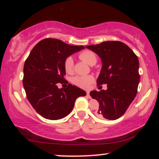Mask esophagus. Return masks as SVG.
<instances>
[{
	"instance_id": "34e87169",
	"label": "esophagus",
	"mask_w": 159,
	"mask_h": 159,
	"mask_svg": "<svg viewBox=\"0 0 159 159\" xmlns=\"http://www.w3.org/2000/svg\"><path fill=\"white\" fill-rule=\"evenodd\" d=\"M87 97L90 98V93H89V92H87Z\"/></svg>"
}]
</instances>
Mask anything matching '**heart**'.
<instances>
[{
	"mask_svg": "<svg viewBox=\"0 0 159 159\" xmlns=\"http://www.w3.org/2000/svg\"><path fill=\"white\" fill-rule=\"evenodd\" d=\"M80 59L84 61L87 64L90 66H93L96 64L97 57L95 53L91 51H84L79 54ZM74 67V61L72 57H68L65 60L64 62V69L66 72L70 73L72 72ZM94 81V78L92 75H86V76H75L72 79V82L75 85L82 88H87L90 87V85Z\"/></svg>",
	"mask_w": 159,
	"mask_h": 159,
	"instance_id": "obj_1",
	"label": "heart"
}]
</instances>
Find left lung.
I'll list each match as a JSON object with an SVG mask.
<instances>
[{
    "instance_id": "obj_1",
    "label": "left lung",
    "mask_w": 159,
    "mask_h": 159,
    "mask_svg": "<svg viewBox=\"0 0 159 159\" xmlns=\"http://www.w3.org/2000/svg\"><path fill=\"white\" fill-rule=\"evenodd\" d=\"M101 58L97 85L107 84L106 90L90 95L99 103L97 116L114 120L123 116L135 98L140 81L139 61L133 51L119 41L103 42L86 46Z\"/></svg>"
}]
</instances>
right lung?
Segmentation results:
<instances>
[{"label": "right lung", "instance_id": "obj_1", "mask_svg": "<svg viewBox=\"0 0 159 159\" xmlns=\"http://www.w3.org/2000/svg\"><path fill=\"white\" fill-rule=\"evenodd\" d=\"M84 48L48 38L39 42L30 52L24 66L23 85L28 101L43 117H65L73 109L76 98L86 96L84 90L71 84L61 89L57 84L65 81V60Z\"/></svg>", "mask_w": 159, "mask_h": 159}]
</instances>
